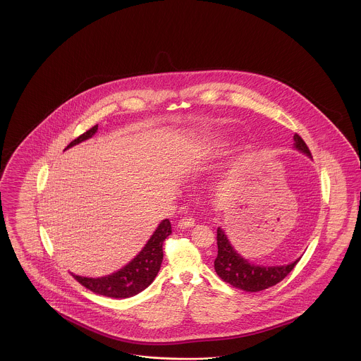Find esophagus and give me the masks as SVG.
Listing matches in <instances>:
<instances>
[{"instance_id": "1", "label": "esophagus", "mask_w": 361, "mask_h": 361, "mask_svg": "<svg viewBox=\"0 0 361 361\" xmlns=\"http://www.w3.org/2000/svg\"><path fill=\"white\" fill-rule=\"evenodd\" d=\"M177 226L180 228H190L195 226V219L193 217H183V219H180Z\"/></svg>"}]
</instances>
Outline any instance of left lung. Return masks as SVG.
<instances>
[{
    "mask_svg": "<svg viewBox=\"0 0 361 361\" xmlns=\"http://www.w3.org/2000/svg\"><path fill=\"white\" fill-rule=\"evenodd\" d=\"M294 146L301 150L309 157L312 153L305 144L302 138L295 134L294 135ZM217 257L215 259V271L216 274L231 286L250 293L260 291L264 288L275 286L283 278H286L290 271L295 267L298 260L286 264V266H255L243 259L230 245L227 236L220 228H217Z\"/></svg>",
    "mask_w": 361,
    "mask_h": 361,
    "instance_id": "8db88e82",
    "label": "left lung"
}]
</instances>
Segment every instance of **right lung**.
Returning <instances> with one entry per match:
<instances>
[{"mask_svg":"<svg viewBox=\"0 0 361 361\" xmlns=\"http://www.w3.org/2000/svg\"><path fill=\"white\" fill-rule=\"evenodd\" d=\"M98 130V125L87 130L66 149L71 147L73 145L83 142L91 138ZM172 233V224L168 219L159 223L157 230L152 235L149 242L146 243L142 251L126 264L123 269L116 271L114 274L102 276V278H86L73 275V278L85 288L97 293L99 295L110 297V298H129L142 290L147 288L156 278L159 271L164 252L162 245L164 240Z\"/></svg>","mask_w":361,"mask_h":361,"instance_id":"obj_1","label":"right lung"}]
</instances>
